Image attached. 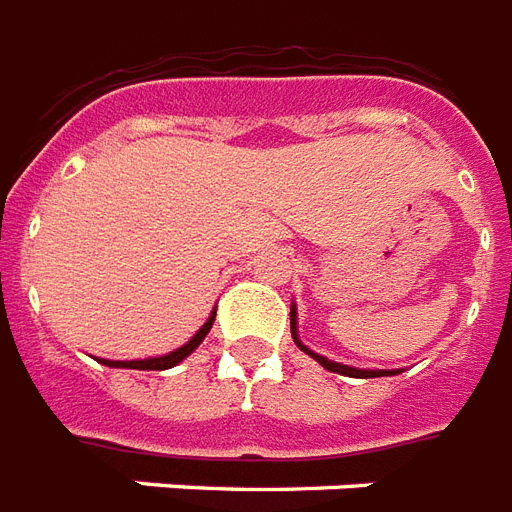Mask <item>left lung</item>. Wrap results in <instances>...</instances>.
<instances>
[{
    "instance_id": "obj_1",
    "label": "left lung",
    "mask_w": 512,
    "mask_h": 512,
    "mask_svg": "<svg viewBox=\"0 0 512 512\" xmlns=\"http://www.w3.org/2000/svg\"><path fill=\"white\" fill-rule=\"evenodd\" d=\"M289 327H292V340H295V345L303 353H308V356L313 358V361H319L324 369H329V372L335 374H345V377H358V380H366V377H390V374H398L401 369H356V366H348V364H340V361H332V358L327 356H319L316 350H311L308 345H303V340H300V335H297V305L292 303V311H289Z\"/></svg>"
}]
</instances>
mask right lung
Masks as SVG:
<instances>
[{
    "label": "right lung",
    "instance_id": "add662e5",
    "mask_svg": "<svg viewBox=\"0 0 512 512\" xmlns=\"http://www.w3.org/2000/svg\"><path fill=\"white\" fill-rule=\"evenodd\" d=\"M215 313L217 308H212V313H209V319L201 324V329L196 332V335L191 337V340L185 342V345H180L177 350H172V353H167V356H154V358H135V361H108V358H98L100 364L106 366H114V369H172V366H177L183 358H188L193 353V350L199 348L201 342H204V337L209 335V329H212V324H215Z\"/></svg>",
    "mask_w": 512,
    "mask_h": 512
}]
</instances>
